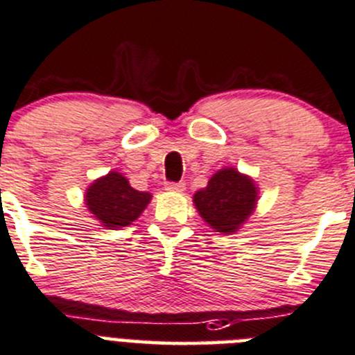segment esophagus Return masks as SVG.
I'll list each match as a JSON object with an SVG mask.
<instances>
[{"label": "esophagus", "mask_w": 355, "mask_h": 355, "mask_svg": "<svg viewBox=\"0 0 355 355\" xmlns=\"http://www.w3.org/2000/svg\"><path fill=\"white\" fill-rule=\"evenodd\" d=\"M166 191L182 192L185 191V184L184 182H166Z\"/></svg>", "instance_id": "34e87169"}]
</instances>
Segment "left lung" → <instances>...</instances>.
<instances>
[{"instance_id": "left-lung-1", "label": "left lung", "mask_w": 355, "mask_h": 355, "mask_svg": "<svg viewBox=\"0 0 355 355\" xmlns=\"http://www.w3.org/2000/svg\"><path fill=\"white\" fill-rule=\"evenodd\" d=\"M257 202V187L234 168L220 170L209 178L208 187L194 194L199 215L216 232H236L251 215Z\"/></svg>"}]
</instances>
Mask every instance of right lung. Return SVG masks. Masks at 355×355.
<instances>
[{"label":"right lung","instance_id":"right-lung-1","mask_svg":"<svg viewBox=\"0 0 355 355\" xmlns=\"http://www.w3.org/2000/svg\"><path fill=\"white\" fill-rule=\"evenodd\" d=\"M149 192L135 191L123 175L111 171L86 191V206L109 229L126 227L149 205Z\"/></svg>","mask_w":355,"mask_h":355}]
</instances>
